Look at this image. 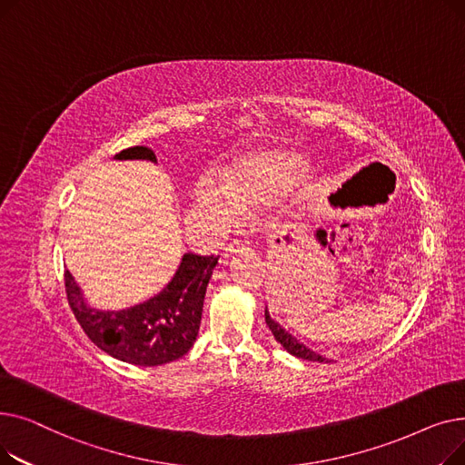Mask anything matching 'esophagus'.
<instances>
[{
  "instance_id": "obj_1",
  "label": "esophagus",
  "mask_w": 465,
  "mask_h": 465,
  "mask_svg": "<svg viewBox=\"0 0 465 465\" xmlns=\"http://www.w3.org/2000/svg\"><path fill=\"white\" fill-rule=\"evenodd\" d=\"M251 251V241L247 239H233L230 245L226 247V256H233V254H241Z\"/></svg>"
}]
</instances>
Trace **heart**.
I'll list each match as a JSON object with an SVG mask.
<instances>
[{
    "instance_id": "b5f03b06",
    "label": "heart",
    "mask_w": 465,
    "mask_h": 465,
    "mask_svg": "<svg viewBox=\"0 0 465 465\" xmlns=\"http://www.w3.org/2000/svg\"><path fill=\"white\" fill-rule=\"evenodd\" d=\"M303 162L294 153L286 151L249 153L220 169L216 184L209 177L202 179L195 186V200L218 216L228 214L226 203L239 213L270 205L284 193L292 181V173ZM220 193L227 198L226 203Z\"/></svg>"
}]
</instances>
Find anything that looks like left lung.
Wrapping results in <instances>:
<instances>
[{"label": "left lung", "mask_w": 465, "mask_h": 465, "mask_svg": "<svg viewBox=\"0 0 465 465\" xmlns=\"http://www.w3.org/2000/svg\"><path fill=\"white\" fill-rule=\"evenodd\" d=\"M265 322H267V326H270L272 333L275 335L277 343H281L282 349L288 351L292 356L302 358V360H309V361H321V363H330L331 361L330 358L321 356L319 352H314L312 349H309L303 343H300V341L294 335H292L290 331H286L277 321L272 319V314H270V311H267V307H265Z\"/></svg>", "instance_id": "left-lung-1"}]
</instances>
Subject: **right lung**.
Here are the masks:
<instances>
[{
    "mask_svg": "<svg viewBox=\"0 0 465 465\" xmlns=\"http://www.w3.org/2000/svg\"><path fill=\"white\" fill-rule=\"evenodd\" d=\"M114 160H146L156 163L149 146L114 154ZM218 256L184 252L177 272L163 290L126 309L90 305L81 286L65 272V294L73 314L95 347L134 365H162L183 358L198 337L203 300Z\"/></svg>",
    "mask_w": 465,
    "mask_h": 465,
    "instance_id": "obj_1",
    "label": "right lung"
}]
</instances>
